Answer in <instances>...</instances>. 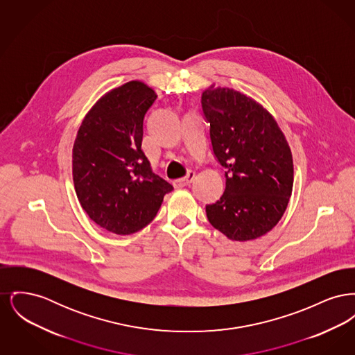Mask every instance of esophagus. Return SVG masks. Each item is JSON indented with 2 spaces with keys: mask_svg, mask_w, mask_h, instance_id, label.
Segmentation results:
<instances>
[{
  "mask_svg": "<svg viewBox=\"0 0 355 355\" xmlns=\"http://www.w3.org/2000/svg\"><path fill=\"white\" fill-rule=\"evenodd\" d=\"M194 177H196V174H194V171H191V170H189L187 173H186L185 177L184 178H180V180H175L174 182H173V185L175 186V187H184V186L190 185L191 184V181L194 180Z\"/></svg>",
  "mask_w": 355,
  "mask_h": 355,
  "instance_id": "1",
  "label": "esophagus"
}]
</instances>
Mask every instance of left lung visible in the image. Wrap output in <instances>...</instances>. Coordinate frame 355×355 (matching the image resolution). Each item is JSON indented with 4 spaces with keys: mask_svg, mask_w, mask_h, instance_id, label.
<instances>
[{
    "mask_svg": "<svg viewBox=\"0 0 355 355\" xmlns=\"http://www.w3.org/2000/svg\"><path fill=\"white\" fill-rule=\"evenodd\" d=\"M209 141L225 171V191L206 205L209 222L233 241L266 234L286 210L293 190V158L275 119L233 89L205 90Z\"/></svg>",
    "mask_w": 355,
    "mask_h": 355,
    "instance_id": "left-lung-1",
    "label": "left lung"
}]
</instances>
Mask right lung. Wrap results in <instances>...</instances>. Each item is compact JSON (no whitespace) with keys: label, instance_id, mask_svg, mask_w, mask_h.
I'll use <instances>...</instances> for the list:
<instances>
[{"label":"right lung","instance_id":"obj_1","mask_svg":"<svg viewBox=\"0 0 355 355\" xmlns=\"http://www.w3.org/2000/svg\"><path fill=\"white\" fill-rule=\"evenodd\" d=\"M155 100L154 90L139 81L109 92L86 114L73 146L78 201L97 225L121 236L145 227L173 190L141 149Z\"/></svg>","mask_w":355,"mask_h":355}]
</instances>
